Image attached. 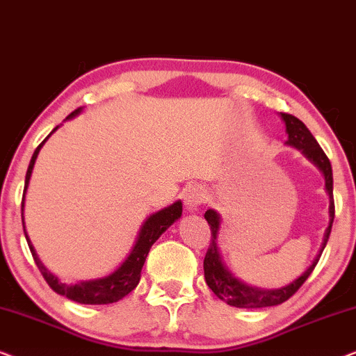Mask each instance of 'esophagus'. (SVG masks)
<instances>
[{"instance_id":"1","label":"esophagus","mask_w":356,"mask_h":356,"mask_svg":"<svg viewBox=\"0 0 356 356\" xmlns=\"http://www.w3.org/2000/svg\"><path fill=\"white\" fill-rule=\"evenodd\" d=\"M184 206H186L188 212L199 211V206L206 201V193L201 186H189L183 194Z\"/></svg>"}]
</instances>
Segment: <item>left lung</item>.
Here are the masks:
<instances>
[{
  "mask_svg": "<svg viewBox=\"0 0 356 356\" xmlns=\"http://www.w3.org/2000/svg\"><path fill=\"white\" fill-rule=\"evenodd\" d=\"M280 118L285 123V131L289 134V139L285 140V145L298 149L306 159L309 160L314 167L323 173L324 181H325V193L329 194V225L324 232L323 245H321L318 254L311 262L308 269H306L300 277H296L295 280H291L290 284H286L280 289H259V286H252L250 284L238 279L228 270V267L223 264L220 248H218V233H220V213L209 209L204 213L209 225L212 230V240L209 245L207 254L204 257V277L206 282L213 293H216L222 301H225L227 305L235 306V308H267V306H277L284 303L290 298L295 291H298L301 285L305 284V280L311 275V272L318 264L321 254H323L325 245H327L330 230H332V222H334V179H332V167L327 155L324 154V150L321 149L318 140L314 139V136L309 133V129L306 128L303 121L295 118L293 115L289 113H280Z\"/></svg>",
  "mask_w": 356,
  "mask_h": 356,
  "instance_id": "8db88e82",
  "label": "left lung"
}]
</instances>
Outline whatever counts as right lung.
I'll return each instance as SVG.
<instances>
[{"label": "right lung", "instance_id": "add662e5", "mask_svg": "<svg viewBox=\"0 0 356 356\" xmlns=\"http://www.w3.org/2000/svg\"><path fill=\"white\" fill-rule=\"evenodd\" d=\"M82 110L84 108L79 106V108L72 111L66 120H72L74 116L82 113ZM58 128H60V126H56V128L47 136L45 140L38 145L35 152L32 155L31 163H29V168L26 173V186H24V196H22L24 235H26V240L29 243V248H31L33 261H35L37 267L40 269L43 279L47 280V284L50 285L51 290H55L58 295L66 296L67 300H72L81 305L115 303V301L124 298L129 291H133L136 286H138L139 279H140V270H143V266L145 262V257L149 254L150 248H152L154 243L159 240L160 235H162L167 228L172 227L173 223L181 217L183 204L181 201H175L173 204H170L168 207H163L157 212L150 213V216L143 222V225H140L138 236H136L134 245L131 248L129 254L126 256L124 261L121 262L113 272H110L108 275L99 277V279H92V280H81V282H76V284H63L60 277L51 274V272L45 267V264L40 261L35 248L32 245L31 238H29V233L26 232V222H24V202H26V194H27L29 183H31L33 165H35V160L38 157V154H40V149L43 147V144L47 143V139L50 138Z\"/></svg>", "mask_w": 356, "mask_h": 356}]
</instances>
